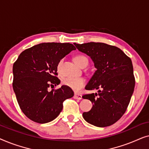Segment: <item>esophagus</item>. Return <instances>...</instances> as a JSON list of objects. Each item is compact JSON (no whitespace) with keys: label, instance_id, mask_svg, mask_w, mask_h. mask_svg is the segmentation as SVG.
<instances>
[{"label":"esophagus","instance_id":"esophagus-1","mask_svg":"<svg viewBox=\"0 0 149 149\" xmlns=\"http://www.w3.org/2000/svg\"><path fill=\"white\" fill-rule=\"evenodd\" d=\"M74 99L81 100L82 99V95H81V94H79V93H74Z\"/></svg>","mask_w":149,"mask_h":149}]
</instances>
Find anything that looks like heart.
Instances as JSON below:
<instances>
[{
    "mask_svg": "<svg viewBox=\"0 0 149 149\" xmlns=\"http://www.w3.org/2000/svg\"><path fill=\"white\" fill-rule=\"evenodd\" d=\"M63 59L59 61L57 64V70L58 72H60L61 68H62L63 64ZM74 61L79 66L83 67V66H87L88 64V59L83 55H77L75 56ZM63 84L66 86L70 87L74 91H79L85 86L86 81L84 78L82 77H79V78H73V77H68V78L64 79L62 81Z\"/></svg>",
    "mask_w": 149,
    "mask_h": 149,
    "instance_id": "1",
    "label": "heart"
}]
</instances>
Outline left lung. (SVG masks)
I'll return each mask as SVG.
<instances>
[{"mask_svg":"<svg viewBox=\"0 0 149 149\" xmlns=\"http://www.w3.org/2000/svg\"><path fill=\"white\" fill-rule=\"evenodd\" d=\"M74 45L91 57L97 68L85 89H100L97 93L82 96L93 104L91 109L83 113V117L97 127L113 125L125 113L134 90L135 77L131 59L117 47L103 42Z\"/></svg>","mask_w":149,"mask_h":149,"instance_id":"8db88e82","label":"left lung"}]
</instances>
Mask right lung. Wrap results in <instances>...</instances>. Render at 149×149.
Here are the masks:
<instances>
[{
    "label": "right lung",
    "mask_w": 149,
    "mask_h": 149,
    "mask_svg": "<svg viewBox=\"0 0 149 149\" xmlns=\"http://www.w3.org/2000/svg\"><path fill=\"white\" fill-rule=\"evenodd\" d=\"M75 49L69 42H43L24 50L14 62L13 88L28 119L38 123L53 121L62 111L65 100L74 95L66 85L50 91L49 87L60 84L57 64Z\"/></svg>",
    "instance_id": "right-lung-1"
}]
</instances>
